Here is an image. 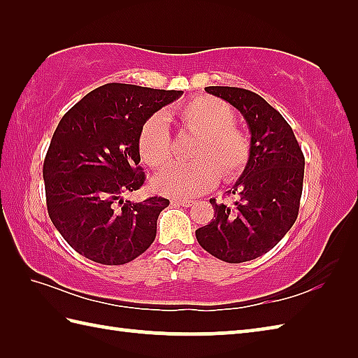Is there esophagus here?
Instances as JSON below:
<instances>
[{"label": "esophagus", "instance_id": "obj_1", "mask_svg": "<svg viewBox=\"0 0 358 358\" xmlns=\"http://www.w3.org/2000/svg\"><path fill=\"white\" fill-rule=\"evenodd\" d=\"M173 204H178V206H185L189 208L194 204V200H189V199H181V200H172Z\"/></svg>", "mask_w": 358, "mask_h": 358}]
</instances>
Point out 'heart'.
<instances>
[{"label":"heart","instance_id":"heart-1","mask_svg":"<svg viewBox=\"0 0 358 358\" xmlns=\"http://www.w3.org/2000/svg\"><path fill=\"white\" fill-rule=\"evenodd\" d=\"M178 121L186 132L200 135L192 163L173 162L157 175L155 186L171 196H194L217 185L220 173L224 180L235 178L249 163L252 141L235 126V112L215 96L199 95L167 115ZM140 154L152 167L164 164L172 155L169 123L163 115H152L140 131Z\"/></svg>","mask_w":358,"mask_h":358}]
</instances>
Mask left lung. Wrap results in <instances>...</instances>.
Here are the masks:
<instances>
[{
	"mask_svg": "<svg viewBox=\"0 0 358 358\" xmlns=\"http://www.w3.org/2000/svg\"><path fill=\"white\" fill-rule=\"evenodd\" d=\"M208 94L237 108L249 126L252 152L229 191L234 206L210 199L214 218L195 231L200 246L226 263L254 260L277 245L299 217L305 155L292 127L255 92L209 86Z\"/></svg>",
	"mask_w": 358,
	"mask_h": 358,
	"instance_id": "8db88e82",
	"label": "left lung"
}]
</instances>
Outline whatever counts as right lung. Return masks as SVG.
Returning <instances> with one entry per match:
<instances>
[{"instance_id": "obj_1", "label": "right lung", "mask_w": 358, "mask_h": 358, "mask_svg": "<svg viewBox=\"0 0 358 358\" xmlns=\"http://www.w3.org/2000/svg\"><path fill=\"white\" fill-rule=\"evenodd\" d=\"M183 90L109 83L64 113L44 158L45 203L72 249L95 263L135 260L155 240L163 196L140 203L124 194L144 185L138 138L146 120Z\"/></svg>"}]
</instances>
